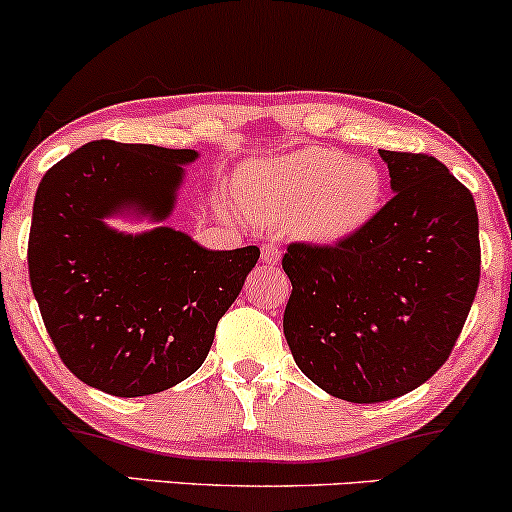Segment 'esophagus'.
Returning <instances> with one entry per match:
<instances>
[{
	"label": "esophagus",
	"instance_id": "1",
	"mask_svg": "<svg viewBox=\"0 0 512 512\" xmlns=\"http://www.w3.org/2000/svg\"><path fill=\"white\" fill-rule=\"evenodd\" d=\"M262 262L264 264H279L281 262V248L276 243H264L262 245Z\"/></svg>",
	"mask_w": 512,
	"mask_h": 512
}]
</instances>
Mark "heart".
I'll list each match as a JSON object with an SVG mask.
<instances>
[{
  "label": "heart",
  "mask_w": 512,
  "mask_h": 512,
  "mask_svg": "<svg viewBox=\"0 0 512 512\" xmlns=\"http://www.w3.org/2000/svg\"><path fill=\"white\" fill-rule=\"evenodd\" d=\"M233 192L252 219L289 223L298 238L313 243H337L380 214L385 178L373 161L310 146L291 156L245 163Z\"/></svg>",
  "instance_id": "heart-1"
}]
</instances>
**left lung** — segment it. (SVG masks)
<instances>
[{
	"label": "left lung",
	"instance_id": "obj_1",
	"mask_svg": "<svg viewBox=\"0 0 512 512\" xmlns=\"http://www.w3.org/2000/svg\"><path fill=\"white\" fill-rule=\"evenodd\" d=\"M395 197L334 245L291 243L284 334L296 366L332 397L387 402L448 361L479 286L472 192L438 158L383 151Z\"/></svg>",
	"mask_w": 512,
	"mask_h": 512
}]
</instances>
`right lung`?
Segmentation results:
<instances>
[{
	"mask_svg": "<svg viewBox=\"0 0 512 512\" xmlns=\"http://www.w3.org/2000/svg\"><path fill=\"white\" fill-rule=\"evenodd\" d=\"M195 149L91 142L40 180L28 274L57 354L81 383L144 397L182 383L207 358L260 248L207 250L158 226L120 233L110 216L168 219Z\"/></svg>",
	"mask_w": 512,
	"mask_h": 512,
	"instance_id": "obj_1",
	"label": "right lung"
}]
</instances>
